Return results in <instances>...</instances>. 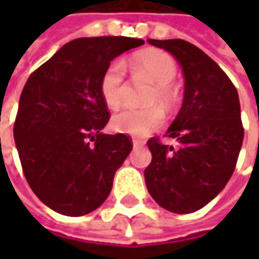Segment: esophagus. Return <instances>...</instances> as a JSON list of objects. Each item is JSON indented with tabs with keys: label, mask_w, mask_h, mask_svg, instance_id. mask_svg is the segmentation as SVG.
Segmentation results:
<instances>
[{
	"label": "esophagus",
	"mask_w": 259,
	"mask_h": 259,
	"mask_svg": "<svg viewBox=\"0 0 259 259\" xmlns=\"http://www.w3.org/2000/svg\"><path fill=\"white\" fill-rule=\"evenodd\" d=\"M144 144H145L144 141H143V140H140V138H134V140H133V145H134L135 148H138V147H143Z\"/></svg>",
	"instance_id": "34e87169"
}]
</instances>
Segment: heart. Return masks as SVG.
<instances>
[{
  "instance_id": "1",
  "label": "heart",
  "mask_w": 259,
  "mask_h": 259,
  "mask_svg": "<svg viewBox=\"0 0 259 259\" xmlns=\"http://www.w3.org/2000/svg\"><path fill=\"white\" fill-rule=\"evenodd\" d=\"M134 69L147 76L154 82L153 89L150 91L147 104H161L170 106L174 102V91L171 82L177 75V65L168 53L161 50H141L133 56ZM124 63L115 60L106 67L101 79V95L108 108L115 109L122 102L124 92ZM165 114L160 106H150L145 109L126 108L115 114L111 119V128L115 133L134 135V137H147L164 124Z\"/></svg>"
}]
</instances>
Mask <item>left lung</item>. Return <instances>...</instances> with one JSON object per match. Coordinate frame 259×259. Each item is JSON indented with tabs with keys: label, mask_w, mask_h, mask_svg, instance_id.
<instances>
[{
	"label": "left lung",
	"mask_w": 259,
	"mask_h": 259,
	"mask_svg": "<svg viewBox=\"0 0 259 259\" xmlns=\"http://www.w3.org/2000/svg\"><path fill=\"white\" fill-rule=\"evenodd\" d=\"M171 53L182 66V108L167 130L179 145L151 138L153 160L145 168L148 193L173 213H192L213 200L234 173L244 141L236 88L219 65L189 41L147 40Z\"/></svg>",
	"instance_id": "left-lung-1"
}]
</instances>
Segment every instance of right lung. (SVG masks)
<instances>
[{
    "mask_svg": "<svg viewBox=\"0 0 259 259\" xmlns=\"http://www.w3.org/2000/svg\"><path fill=\"white\" fill-rule=\"evenodd\" d=\"M144 45L131 37H83L60 47L28 77L20 96L14 140L34 194L65 216L98 209L115 171L133 150L125 134H104L109 121L101 79L109 63Z\"/></svg>",
    "mask_w": 259,
    "mask_h": 259,
    "instance_id": "obj_1",
    "label": "right lung"
}]
</instances>
